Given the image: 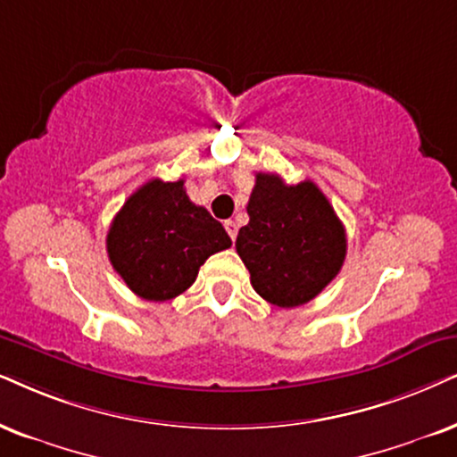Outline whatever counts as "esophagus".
<instances>
[{
    "instance_id": "esophagus-1",
    "label": "esophagus",
    "mask_w": 457,
    "mask_h": 457,
    "mask_svg": "<svg viewBox=\"0 0 457 457\" xmlns=\"http://www.w3.org/2000/svg\"><path fill=\"white\" fill-rule=\"evenodd\" d=\"M223 228H225V232L229 234V238L236 240V236H238V225H236V221H232V219H228V221L223 223Z\"/></svg>"
}]
</instances>
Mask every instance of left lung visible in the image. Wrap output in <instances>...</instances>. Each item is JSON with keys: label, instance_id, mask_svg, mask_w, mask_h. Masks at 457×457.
Listing matches in <instances>:
<instances>
[{"label": "left lung", "instance_id": "left-lung-1", "mask_svg": "<svg viewBox=\"0 0 457 457\" xmlns=\"http://www.w3.org/2000/svg\"><path fill=\"white\" fill-rule=\"evenodd\" d=\"M246 212L236 251L265 302L297 308L339 274L345 229L316 183L287 186L278 175L257 172Z\"/></svg>", "mask_w": 457, "mask_h": 457}]
</instances>
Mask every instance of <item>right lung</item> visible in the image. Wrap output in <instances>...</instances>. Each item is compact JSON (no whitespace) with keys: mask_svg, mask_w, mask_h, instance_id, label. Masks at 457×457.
<instances>
[{"mask_svg":"<svg viewBox=\"0 0 457 457\" xmlns=\"http://www.w3.org/2000/svg\"><path fill=\"white\" fill-rule=\"evenodd\" d=\"M232 246L204 206L194 204L183 179L141 186L107 232V255L126 287L147 302H166L194 285L200 265Z\"/></svg>","mask_w":457,"mask_h":457,"instance_id":"obj_1","label":"right lung"}]
</instances>
